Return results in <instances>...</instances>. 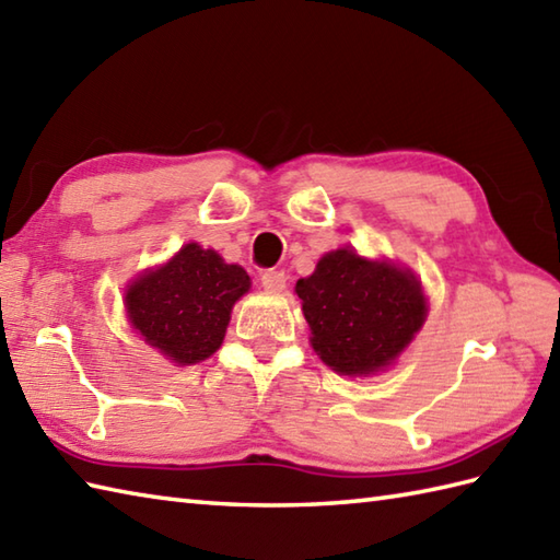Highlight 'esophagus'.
<instances>
[{
    "mask_svg": "<svg viewBox=\"0 0 560 560\" xmlns=\"http://www.w3.org/2000/svg\"><path fill=\"white\" fill-rule=\"evenodd\" d=\"M261 287H265L271 293H279V291L287 289V277H283V271L269 269V271L261 273Z\"/></svg>",
    "mask_w": 560,
    "mask_h": 560,
    "instance_id": "esophagus-1",
    "label": "esophagus"
}]
</instances>
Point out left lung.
<instances>
[{
	"label": "left lung",
	"instance_id": "left-lung-1",
	"mask_svg": "<svg viewBox=\"0 0 560 560\" xmlns=\"http://www.w3.org/2000/svg\"><path fill=\"white\" fill-rule=\"evenodd\" d=\"M315 353L339 375H375L395 363L425 323L428 305L411 269L361 257L351 247L317 261L295 283Z\"/></svg>",
	"mask_w": 560,
	"mask_h": 560
}]
</instances>
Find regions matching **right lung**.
I'll list each match as a JSON object with an SVG mask.
<instances>
[{
    "mask_svg": "<svg viewBox=\"0 0 560 560\" xmlns=\"http://www.w3.org/2000/svg\"><path fill=\"white\" fill-rule=\"evenodd\" d=\"M247 291L241 265H225L217 249L187 243L129 283L125 307L149 347L177 365H192L221 347L233 305Z\"/></svg>",
    "mask_w": 560,
    "mask_h": 560,
    "instance_id": "right-lung-1",
    "label": "right lung"
}]
</instances>
